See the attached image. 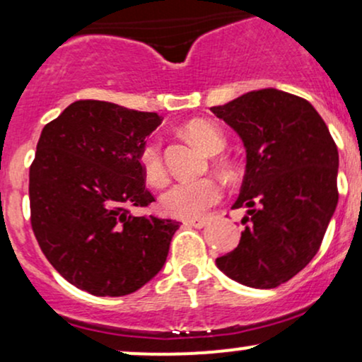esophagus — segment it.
I'll use <instances>...</instances> for the list:
<instances>
[{
  "label": "esophagus",
  "mask_w": 362,
  "mask_h": 362,
  "mask_svg": "<svg viewBox=\"0 0 362 362\" xmlns=\"http://www.w3.org/2000/svg\"><path fill=\"white\" fill-rule=\"evenodd\" d=\"M185 224H189V226H194V228H204L207 224V219L206 218H194V219H187Z\"/></svg>",
  "instance_id": "1"
}]
</instances>
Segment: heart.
I'll list each match as a JSON object with an SVG mask.
<instances>
[{"mask_svg": "<svg viewBox=\"0 0 362 362\" xmlns=\"http://www.w3.org/2000/svg\"><path fill=\"white\" fill-rule=\"evenodd\" d=\"M185 132L206 153L214 155L224 148V136L218 126L207 120H192L185 126ZM139 167L148 184L161 185L167 180V167L161 153V141L149 138L143 143L138 155ZM221 197V185L211 177L178 180L161 194L160 206L165 214L173 218L190 219L204 214Z\"/></svg>", "mask_w": 362, "mask_h": 362, "instance_id": "obj_1", "label": "heart"}]
</instances>
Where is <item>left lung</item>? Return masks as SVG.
I'll use <instances>...</instances> for the list:
<instances>
[{
    "label": "left lung",
    "mask_w": 362,
    "mask_h": 362,
    "mask_svg": "<svg viewBox=\"0 0 362 362\" xmlns=\"http://www.w3.org/2000/svg\"><path fill=\"white\" fill-rule=\"evenodd\" d=\"M243 141L247 168L233 209L247 207L238 247L218 257L228 277L277 288L317 255L339 201V151L305 98L276 88L211 107Z\"/></svg>",
    "instance_id": "8db88e82"
}]
</instances>
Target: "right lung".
Listing matches in <instances>:
<instances>
[{
    "mask_svg": "<svg viewBox=\"0 0 362 362\" xmlns=\"http://www.w3.org/2000/svg\"><path fill=\"white\" fill-rule=\"evenodd\" d=\"M156 112L78 100L45 124L30 165V221L66 281L95 296H126L163 267L178 223L132 216L155 201L138 155Z\"/></svg>",
    "mask_w": 362,
    "mask_h": 362,
    "instance_id": "right-lung-1",
    "label": "right lung"
}]
</instances>
